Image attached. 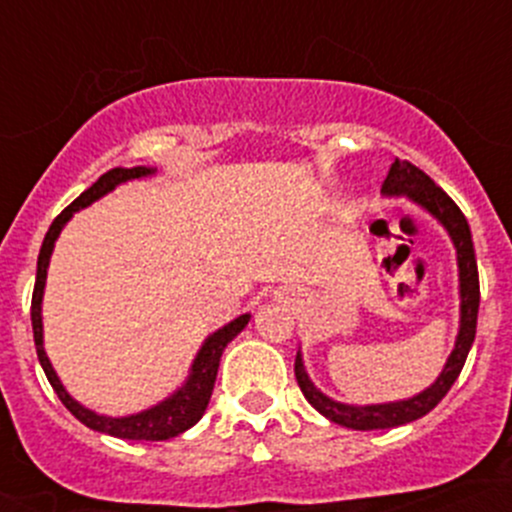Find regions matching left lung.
<instances>
[{
	"instance_id": "1",
	"label": "left lung",
	"mask_w": 512,
	"mask_h": 512,
	"mask_svg": "<svg viewBox=\"0 0 512 512\" xmlns=\"http://www.w3.org/2000/svg\"><path fill=\"white\" fill-rule=\"evenodd\" d=\"M382 189L384 194H407V197H412L416 204H421L426 212L434 214V217L449 229L453 244H456L458 273H461V330H458L456 347H453L441 377L436 379L429 389L416 394V397L394 404L350 407V404L333 402V399L325 397L320 389H315V384L310 382L308 374L303 370L300 355H295V379H298V387L300 392L305 394V399H308L320 414L328 416L330 421H335V424L360 431L392 429V426L409 424V421L421 419L424 414H429L431 409L446 397V392L453 387V382H456L458 374H461L463 365H466L468 350H471L473 340H476L478 305H481V286H478V263L476 251H473L471 226H468V221L463 217L461 209H458V204L453 202L449 194H446L434 179L426 175V172H421L419 167L412 165V162L399 160V157H394Z\"/></svg>"
}]
</instances>
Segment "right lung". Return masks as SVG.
Masks as SVG:
<instances>
[{
  "label": "right lung",
  "mask_w": 512,
  "mask_h": 512,
  "mask_svg": "<svg viewBox=\"0 0 512 512\" xmlns=\"http://www.w3.org/2000/svg\"><path fill=\"white\" fill-rule=\"evenodd\" d=\"M152 172L155 170H150V167H130V170H125V167H115V170L105 172L93 187H88L81 197L73 199V202L63 209L59 217L54 219V224L49 226L44 244H41L39 263H36L34 295H31V328H34L36 355H39V362L41 367H44L46 379L51 382L54 392L59 394L63 407L76 416L81 424H86L88 429L103 431V434L118 436V439H128V441H165V439H172V436L182 434V431H187L189 426L197 424V421L202 419L204 409H207L209 399H212V389H214V382H217L221 352H224V347L246 328V323H249L251 318V315H239L234 323L224 325V328L217 330V333L209 337V340L202 345V350H199L197 360H194L192 374H189L187 384H184L179 392L172 394L170 399H165V402L157 404V407L147 409V412H140L135 416H123V419H110V416H98L96 412H91V409L81 407L76 399L68 397V392L63 389L59 377H56L54 367H51L49 357H46L44 340H41V335H44L41 333V295H44L46 268H49L54 241L59 239L63 224L73 217V212H78V209L96 202V199L103 197V194H108L110 189L118 187L120 182L152 175Z\"/></svg>",
  "instance_id": "obj_1"
}]
</instances>
